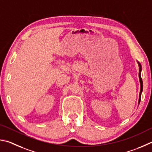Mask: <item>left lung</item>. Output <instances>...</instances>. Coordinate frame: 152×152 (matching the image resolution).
<instances>
[{
	"label": "left lung",
	"instance_id": "left-lung-1",
	"mask_svg": "<svg viewBox=\"0 0 152 152\" xmlns=\"http://www.w3.org/2000/svg\"><path fill=\"white\" fill-rule=\"evenodd\" d=\"M138 64H139V78H140V85H141V89H140V101L139 103L140 102L141 100V95H142V93L143 91V81H142V79L141 77V71H142V66H141L140 63L138 62Z\"/></svg>",
	"mask_w": 152,
	"mask_h": 152
}]
</instances>
